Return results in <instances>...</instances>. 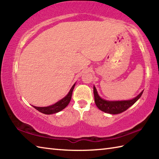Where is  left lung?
<instances>
[{
	"mask_svg": "<svg viewBox=\"0 0 159 159\" xmlns=\"http://www.w3.org/2000/svg\"><path fill=\"white\" fill-rule=\"evenodd\" d=\"M143 92H141L137 97L132 100L109 101L101 98L98 94L96 87L93 86L94 100H95L96 105L100 110L110 114H119L127 110L128 108L131 107L139 99V98L142 95Z\"/></svg>",
	"mask_w": 159,
	"mask_h": 159,
	"instance_id": "obj_1",
	"label": "left lung"
}]
</instances>
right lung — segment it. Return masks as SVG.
Here are the masks:
<instances>
[{
  "instance_id": "obj_1",
  "label": "right lung",
  "mask_w": 159,
  "mask_h": 159,
  "mask_svg": "<svg viewBox=\"0 0 159 159\" xmlns=\"http://www.w3.org/2000/svg\"><path fill=\"white\" fill-rule=\"evenodd\" d=\"M74 86H75V84H74V85L72 86V88L70 89L69 93H67L63 99L58 101V102H56L55 104H52V105H51V106H48V107H35L33 105L32 106L34 107L35 109L39 111V112L44 113V114L50 115V114L58 113V112H59V111L63 110V109H65V108L67 105H68V104L70 103V100H71V98H72V92H73V89L74 88Z\"/></svg>"
}]
</instances>
